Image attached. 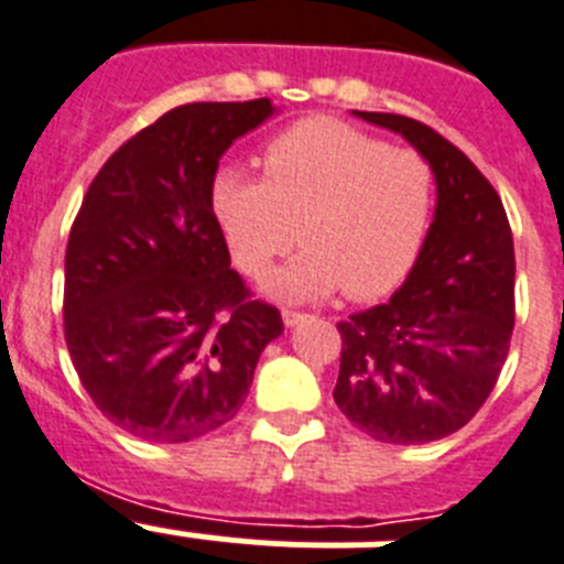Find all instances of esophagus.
<instances>
[{
  "instance_id": "34e87169",
  "label": "esophagus",
  "mask_w": 564,
  "mask_h": 564,
  "mask_svg": "<svg viewBox=\"0 0 564 564\" xmlns=\"http://www.w3.org/2000/svg\"><path fill=\"white\" fill-rule=\"evenodd\" d=\"M306 318V312H301V310H290V306H286V310H283V324L286 326H295V324H301V321Z\"/></svg>"
}]
</instances>
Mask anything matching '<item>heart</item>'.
<instances>
[{
	"instance_id": "obj_1",
	"label": "heart",
	"mask_w": 564,
	"mask_h": 564,
	"mask_svg": "<svg viewBox=\"0 0 564 564\" xmlns=\"http://www.w3.org/2000/svg\"><path fill=\"white\" fill-rule=\"evenodd\" d=\"M263 180L224 172L215 215L238 267L267 278L295 243L306 252L272 278L281 297H321L340 286L376 301L404 281L427 238L435 174L413 149L338 120H304L263 149Z\"/></svg>"
}]
</instances>
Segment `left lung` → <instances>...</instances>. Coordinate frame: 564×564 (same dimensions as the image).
<instances>
[{"label":"left lung","instance_id":"1","mask_svg":"<svg viewBox=\"0 0 564 564\" xmlns=\"http://www.w3.org/2000/svg\"><path fill=\"white\" fill-rule=\"evenodd\" d=\"M358 117L406 137L433 165L435 220L404 286L338 321L333 399L381 444H427L479 413L516 321L513 231L501 197L465 151L401 113Z\"/></svg>","mask_w":564,"mask_h":564}]
</instances>
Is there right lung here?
<instances>
[{
	"label": "right lung",
	"instance_id": "obj_1",
	"mask_svg": "<svg viewBox=\"0 0 564 564\" xmlns=\"http://www.w3.org/2000/svg\"><path fill=\"white\" fill-rule=\"evenodd\" d=\"M272 113L267 97L188 102L113 151L65 249L68 355L97 410L126 433L183 444L238 415L278 306L231 269L212 209L217 160Z\"/></svg>",
	"mask_w": 564,
	"mask_h": 564
}]
</instances>
